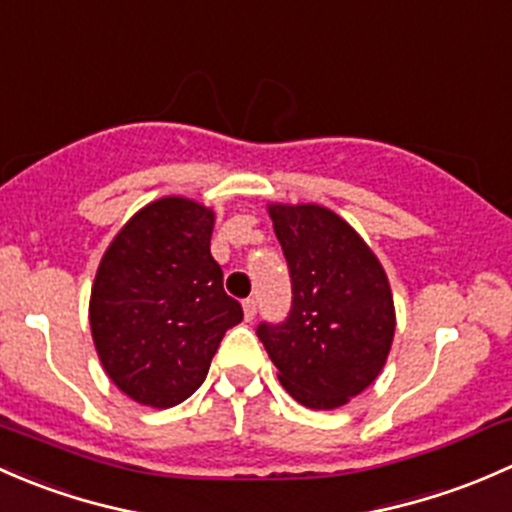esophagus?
<instances>
[{"label":"esophagus","mask_w":512,"mask_h":512,"mask_svg":"<svg viewBox=\"0 0 512 512\" xmlns=\"http://www.w3.org/2000/svg\"><path fill=\"white\" fill-rule=\"evenodd\" d=\"M256 310H258L256 298H246V300H244V315H246V320H254V318H256Z\"/></svg>","instance_id":"1"}]
</instances>
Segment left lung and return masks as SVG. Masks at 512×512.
Returning <instances> with one entry per match:
<instances>
[{"label": "left lung", "mask_w": 512, "mask_h": 512, "mask_svg": "<svg viewBox=\"0 0 512 512\" xmlns=\"http://www.w3.org/2000/svg\"><path fill=\"white\" fill-rule=\"evenodd\" d=\"M291 276L283 323L256 335L278 379L308 409H337L382 372L394 337V300L384 268L345 219L318 204H271Z\"/></svg>", "instance_id": "8db88e82"}]
</instances>
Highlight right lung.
<instances>
[{
  "mask_svg": "<svg viewBox=\"0 0 512 512\" xmlns=\"http://www.w3.org/2000/svg\"><path fill=\"white\" fill-rule=\"evenodd\" d=\"M214 212L162 197L120 229L91 291V330L120 392L155 409L192 397L221 337L244 320L209 251Z\"/></svg>",
  "mask_w": 512,
  "mask_h": 512,
  "instance_id": "1",
  "label": "right lung"
}]
</instances>
